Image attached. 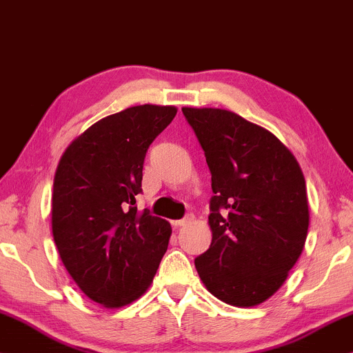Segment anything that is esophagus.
Segmentation results:
<instances>
[{
    "label": "esophagus",
    "mask_w": 353,
    "mask_h": 353,
    "mask_svg": "<svg viewBox=\"0 0 353 353\" xmlns=\"http://www.w3.org/2000/svg\"><path fill=\"white\" fill-rule=\"evenodd\" d=\"M192 220H194V218H192L190 215L185 216V218H182V220H174L172 221V226H174V228H181V226L187 225V223H190Z\"/></svg>",
    "instance_id": "obj_1"
}]
</instances>
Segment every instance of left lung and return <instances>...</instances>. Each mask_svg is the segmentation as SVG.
Instances as JSON below:
<instances>
[{
	"label": "left lung",
	"mask_w": 353,
	"mask_h": 353,
	"mask_svg": "<svg viewBox=\"0 0 353 353\" xmlns=\"http://www.w3.org/2000/svg\"><path fill=\"white\" fill-rule=\"evenodd\" d=\"M182 112L212 172V244L195 269L218 300L257 306L282 287L305 248V176L274 133L241 115L212 107Z\"/></svg>",
	"instance_id": "8db88e82"
}]
</instances>
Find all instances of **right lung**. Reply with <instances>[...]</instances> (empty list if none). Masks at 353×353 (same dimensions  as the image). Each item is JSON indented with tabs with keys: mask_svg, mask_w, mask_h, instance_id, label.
<instances>
[{
	"mask_svg": "<svg viewBox=\"0 0 353 353\" xmlns=\"http://www.w3.org/2000/svg\"><path fill=\"white\" fill-rule=\"evenodd\" d=\"M177 109L135 105L107 115L71 141L58 163L52 233L71 279L92 301L122 307L148 290L171 225L138 212L146 151Z\"/></svg>",
	"mask_w": 353,
	"mask_h": 353,
	"instance_id": "obj_1",
	"label": "right lung"
}]
</instances>
